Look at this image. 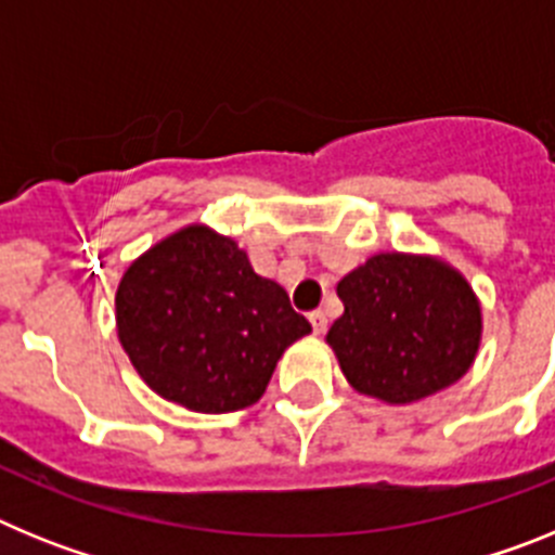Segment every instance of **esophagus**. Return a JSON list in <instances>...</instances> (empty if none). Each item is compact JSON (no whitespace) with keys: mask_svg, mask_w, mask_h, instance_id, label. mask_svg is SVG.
I'll return each mask as SVG.
<instances>
[{"mask_svg":"<svg viewBox=\"0 0 555 555\" xmlns=\"http://www.w3.org/2000/svg\"><path fill=\"white\" fill-rule=\"evenodd\" d=\"M308 320H311L313 333H325V331H327V317H325V311H311V313H308Z\"/></svg>","mask_w":555,"mask_h":555,"instance_id":"34e87169","label":"esophagus"}]
</instances>
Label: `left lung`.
<instances>
[{"label":"left lung","instance_id":"obj_1","mask_svg":"<svg viewBox=\"0 0 555 555\" xmlns=\"http://www.w3.org/2000/svg\"><path fill=\"white\" fill-rule=\"evenodd\" d=\"M336 292L345 313L327 345L361 395L416 403L453 386L478 356V297L459 269L434 255H372Z\"/></svg>","mask_w":555,"mask_h":555}]
</instances>
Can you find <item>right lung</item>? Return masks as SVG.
Masks as SVG:
<instances>
[{
    "label": "right lung",
    "instance_id": "obj_1",
    "mask_svg": "<svg viewBox=\"0 0 555 555\" xmlns=\"http://www.w3.org/2000/svg\"><path fill=\"white\" fill-rule=\"evenodd\" d=\"M116 327L155 395L199 414L258 403L283 350L311 333L281 283L208 224H189L121 274Z\"/></svg>",
    "mask_w": 555,
    "mask_h": 555
}]
</instances>
